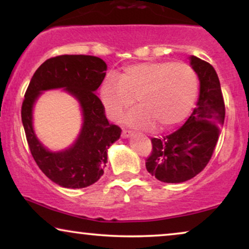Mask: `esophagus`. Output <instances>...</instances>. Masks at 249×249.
I'll return each instance as SVG.
<instances>
[{"label":"esophagus","mask_w":249,"mask_h":249,"mask_svg":"<svg viewBox=\"0 0 249 249\" xmlns=\"http://www.w3.org/2000/svg\"><path fill=\"white\" fill-rule=\"evenodd\" d=\"M132 136V132L130 130H124L122 131V138H129Z\"/></svg>","instance_id":"esophagus-1"}]
</instances>
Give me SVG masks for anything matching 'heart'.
<instances>
[{
  "label": "heart",
  "mask_w": 249,
  "mask_h": 249,
  "mask_svg": "<svg viewBox=\"0 0 249 249\" xmlns=\"http://www.w3.org/2000/svg\"><path fill=\"white\" fill-rule=\"evenodd\" d=\"M198 93V79L189 64L149 61L108 74L100 87V100L111 120H118L137 100L139 107L125 115L132 127L170 129L187 118Z\"/></svg>",
  "instance_id": "obj_1"
}]
</instances>
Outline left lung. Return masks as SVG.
Listing matches in <instances>:
<instances>
[{"instance_id": "8db88e82", "label": "left lung", "mask_w": 249, "mask_h": 249, "mask_svg": "<svg viewBox=\"0 0 249 249\" xmlns=\"http://www.w3.org/2000/svg\"><path fill=\"white\" fill-rule=\"evenodd\" d=\"M199 80L196 107L182 127L163 138L152 139L146 169L166 183L185 182L198 175L212 158L224 122V102L216 71L197 56H189Z\"/></svg>"}]
</instances>
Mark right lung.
<instances>
[{
	"mask_svg": "<svg viewBox=\"0 0 249 249\" xmlns=\"http://www.w3.org/2000/svg\"><path fill=\"white\" fill-rule=\"evenodd\" d=\"M107 69V63L91 55H60L46 60L30 80L21 107V120L29 149L37 165L50 180L64 188H85L103 176L107 149L120 138L121 129L110 124L96 96ZM63 89L80 103L82 128L69 148L51 151L33 129V107L44 91Z\"/></svg>",
	"mask_w": 249,
	"mask_h": 249,
	"instance_id": "add662e5",
	"label": "right lung"
}]
</instances>
